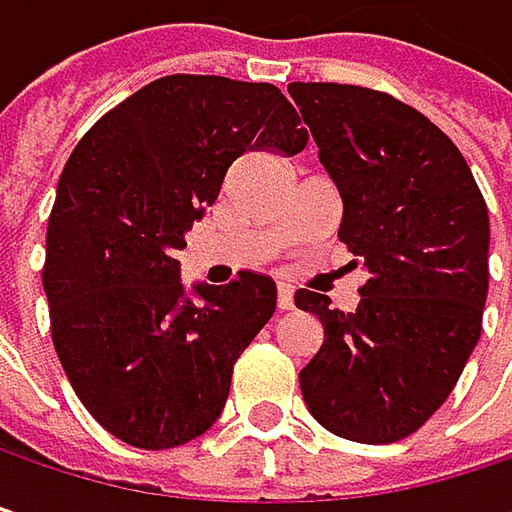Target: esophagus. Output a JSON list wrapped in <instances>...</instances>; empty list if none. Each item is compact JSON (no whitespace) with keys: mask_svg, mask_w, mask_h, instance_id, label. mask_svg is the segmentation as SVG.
I'll list each match as a JSON object with an SVG mask.
<instances>
[{"mask_svg":"<svg viewBox=\"0 0 512 512\" xmlns=\"http://www.w3.org/2000/svg\"><path fill=\"white\" fill-rule=\"evenodd\" d=\"M278 308H281V311H290V308H293V290L284 287V284L278 287Z\"/></svg>","mask_w":512,"mask_h":512,"instance_id":"34e87169","label":"esophagus"}]
</instances>
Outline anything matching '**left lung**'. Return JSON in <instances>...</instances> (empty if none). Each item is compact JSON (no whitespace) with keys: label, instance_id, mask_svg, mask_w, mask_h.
I'll use <instances>...</instances> for the list:
<instances>
[{"label":"left lung","instance_id":"obj_1","mask_svg":"<svg viewBox=\"0 0 512 512\" xmlns=\"http://www.w3.org/2000/svg\"><path fill=\"white\" fill-rule=\"evenodd\" d=\"M341 204V243L367 275L353 314L329 296L293 302L323 326L299 373L329 433L388 445L454 391L477 347L489 290V213L460 148L418 109L370 88L290 82Z\"/></svg>","mask_w":512,"mask_h":512}]
</instances>
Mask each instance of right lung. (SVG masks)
Wrapping results in <instances>:
<instances>
[{
	"label": "right lung",
	"instance_id": "obj_1",
	"mask_svg": "<svg viewBox=\"0 0 512 512\" xmlns=\"http://www.w3.org/2000/svg\"><path fill=\"white\" fill-rule=\"evenodd\" d=\"M308 130L269 82L165 76L103 115L70 154L47 225L52 344L115 439L165 451L207 433L275 284L180 278L177 252L246 151L293 156Z\"/></svg>",
	"mask_w": 512,
	"mask_h": 512
}]
</instances>
